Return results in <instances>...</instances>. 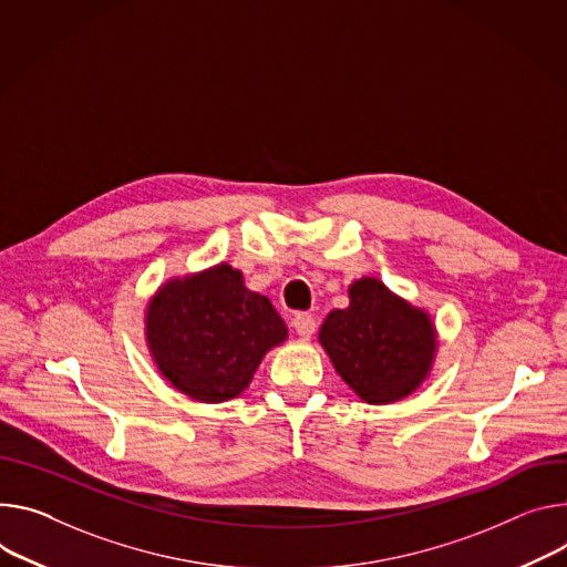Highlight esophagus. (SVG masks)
<instances>
[{
  "mask_svg": "<svg viewBox=\"0 0 567 567\" xmlns=\"http://www.w3.org/2000/svg\"><path fill=\"white\" fill-rule=\"evenodd\" d=\"M291 326L300 339H312V334L317 332V321L312 315H296Z\"/></svg>",
  "mask_w": 567,
  "mask_h": 567,
  "instance_id": "1",
  "label": "esophagus"
}]
</instances>
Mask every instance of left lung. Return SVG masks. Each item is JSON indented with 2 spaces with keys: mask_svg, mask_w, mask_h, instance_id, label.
Listing matches in <instances>:
<instances>
[{
  "mask_svg": "<svg viewBox=\"0 0 567 567\" xmlns=\"http://www.w3.org/2000/svg\"><path fill=\"white\" fill-rule=\"evenodd\" d=\"M348 300L326 317L319 343L350 391L391 404L421 389L439 352L432 315L373 276L350 282Z\"/></svg>",
  "mask_w": 567,
  "mask_h": 567,
  "instance_id": "left-lung-1",
  "label": "left lung"
}]
</instances>
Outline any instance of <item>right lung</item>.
Instances as JSON below:
<instances>
[{
	"label": "right lung",
	"instance_id": "1",
	"mask_svg": "<svg viewBox=\"0 0 567 567\" xmlns=\"http://www.w3.org/2000/svg\"><path fill=\"white\" fill-rule=\"evenodd\" d=\"M289 337L271 300L219 262L167 278L146 302L144 339L158 373L196 402L241 395L269 350Z\"/></svg>",
	"mask_w": 567,
	"mask_h": 567
}]
</instances>
